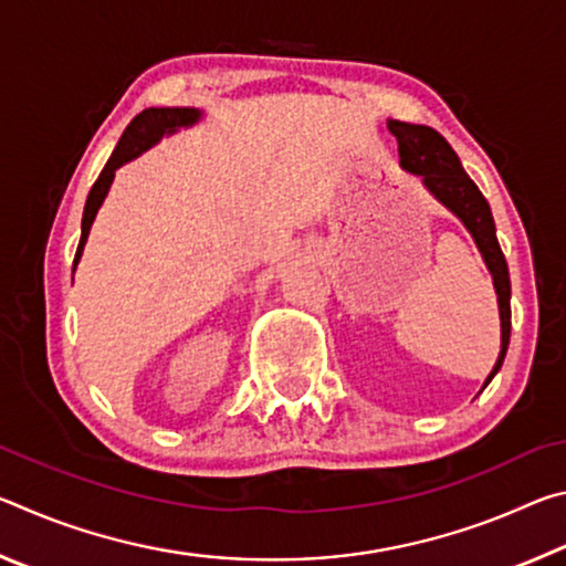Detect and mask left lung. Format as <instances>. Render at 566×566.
I'll return each mask as SVG.
<instances>
[{
	"mask_svg": "<svg viewBox=\"0 0 566 566\" xmlns=\"http://www.w3.org/2000/svg\"><path fill=\"white\" fill-rule=\"evenodd\" d=\"M387 127L397 137L399 167L409 171V175L421 177V185H424L429 195H432L439 205L447 207L449 212L467 227V232L472 234L479 249V254H482L486 270L492 274L496 304H500L502 344L500 357H496L490 377L484 379L486 387L494 379L496 371L502 369L512 332L510 270H506V260L500 249V242H496V227L490 202H486L474 181L469 179L462 161L457 157V151L449 147V142L442 134L434 132L432 127H424V124H409L399 119H389Z\"/></svg>",
	"mask_w": 566,
	"mask_h": 566,
	"instance_id": "obj_1",
	"label": "left lung"
}]
</instances>
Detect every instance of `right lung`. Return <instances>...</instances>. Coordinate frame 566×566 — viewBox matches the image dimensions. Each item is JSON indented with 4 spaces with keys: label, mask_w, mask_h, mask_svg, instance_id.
<instances>
[{
    "label": "right lung",
    "mask_w": 566,
    "mask_h": 566,
    "mask_svg": "<svg viewBox=\"0 0 566 566\" xmlns=\"http://www.w3.org/2000/svg\"><path fill=\"white\" fill-rule=\"evenodd\" d=\"M202 117H205V112L195 109V107H151V109H145L142 114H137V117L129 122V127L122 134L119 145L114 147L109 161L104 165L99 179L94 181V187L90 189L87 205H84V214H82V239H80V247H76L74 270L82 260V252H84V244H87L94 217H97L99 207L104 205V199H107V195H109L114 171L127 165V161L137 159L139 155H145V151L155 147L157 142L165 137V134L169 137V134H175L179 129L195 127V124Z\"/></svg>",
    "instance_id": "obj_1"
}]
</instances>
